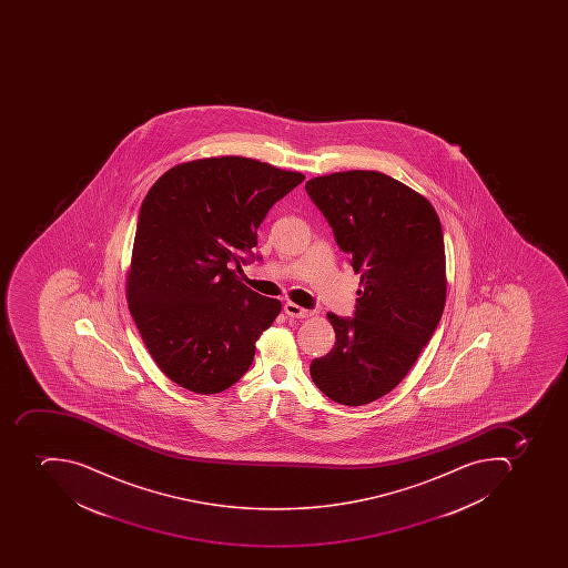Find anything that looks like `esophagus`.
I'll return each mask as SVG.
<instances>
[{
  "label": "esophagus",
  "mask_w": 568,
  "mask_h": 568,
  "mask_svg": "<svg viewBox=\"0 0 568 568\" xmlns=\"http://www.w3.org/2000/svg\"><path fill=\"white\" fill-rule=\"evenodd\" d=\"M284 313L290 317H311L313 316V311H308V308L300 307V305L293 304V302H286L284 304Z\"/></svg>",
  "instance_id": "34e87169"
}]
</instances>
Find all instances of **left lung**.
<instances>
[{
    "label": "left lung",
    "instance_id": "left-lung-1",
    "mask_svg": "<svg viewBox=\"0 0 568 568\" xmlns=\"http://www.w3.org/2000/svg\"><path fill=\"white\" fill-rule=\"evenodd\" d=\"M305 190L362 286L353 317L326 314L335 344L311 376L332 402L361 407L407 376L443 317V227L423 195L375 170L308 179Z\"/></svg>",
    "mask_w": 568,
    "mask_h": 568
}]
</instances>
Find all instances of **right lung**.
Returning a JSON list of instances; mask_svg holds the SVG:
<instances>
[{"label": "right lung", "mask_w": 568, "mask_h": 568, "mask_svg": "<svg viewBox=\"0 0 568 568\" xmlns=\"http://www.w3.org/2000/svg\"><path fill=\"white\" fill-rule=\"evenodd\" d=\"M304 179L222 156L181 163L152 184L136 222L128 304L170 381L216 394L251 367L281 302L257 295L237 273L255 260L257 229L273 204Z\"/></svg>", "instance_id": "1"}]
</instances>
